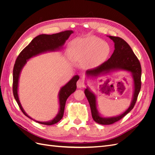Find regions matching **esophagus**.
I'll list each match as a JSON object with an SVG mask.
<instances>
[{"label":"esophagus","mask_w":155,"mask_h":155,"mask_svg":"<svg viewBox=\"0 0 155 155\" xmlns=\"http://www.w3.org/2000/svg\"><path fill=\"white\" fill-rule=\"evenodd\" d=\"M85 85V83H84V81L82 80V79H79L77 82V87L79 88H81L84 87Z\"/></svg>","instance_id":"1"}]
</instances>
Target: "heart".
<instances>
[{
    "instance_id": "obj_1",
    "label": "heart",
    "mask_w": 155,
    "mask_h": 155,
    "mask_svg": "<svg viewBox=\"0 0 155 155\" xmlns=\"http://www.w3.org/2000/svg\"><path fill=\"white\" fill-rule=\"evenodd\" d=\"M69 55L74 61L84 63L88 68H96L105 63L110 54L107 42L95 36L77 39L69 46Z\"/></svg>"
}]
</instances>
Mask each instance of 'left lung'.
<instances>
[{
	"instance_id": "8db88e82",
	"label": "left lung",
	"mask_w": 155,
	"mask_h": 155,
	"mask_svg": "<svg viewBox=\"0 0 155 155\" xmlns=\"http://www.w3.org/2000/svg\"><path fill=\"white\" fill-rule=\"evenodd\" d=\"M114 43V50L111 57L100 67L87 70L85 80L95 79L101 76H106L111 72L124 70L130 74L133 81V92L132 100L129 107L122 113L112 117L102 116L97 110V96L88 87L84 91L91 107L93 120L101 125H110L118 121L133 109L141 88L142 68L140 61L134 54L130 46L118 37L107 35Z\"/></svg>"
}]
</instances>
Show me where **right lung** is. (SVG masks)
<instances>
[{
  "label": "right lung",
  "instance_id": "1",
  "mask_svg": "<svg viewBox=\"0 0 155 155\" xmlns=\"http://www.w3.org/2000/svg\"><path fill=\"white\" fill-rule=\"evenodd\" d=\"M74 31L72 30H66L55 34L52 35L41 34L35 37L33 39L31 43L25 47L20 53L17 57L16 61L14 65L13 70V96L17 104L19 106L21 110L24 113L25 116L31 118L30 116L27 114L25 110L23 109L18 97V82H19L20 75L22 68H24L27 61L30 59L35 57L37 55H41L42 54L51 52V51H59L63 48V46L66 41L69 38L70 35H71ZM79 76L78 75L74 76L70 80L64 85L63 87L60 88L58 94L59 99V111L54 118L48 121H36V122L39 124L51 125L58 123L62 119L65 104L67 98L74 92L76 90V83L78 81Z\"/></svg>",
  "mask_w": 155,
  "mask_h": 155
}]
</instances>
